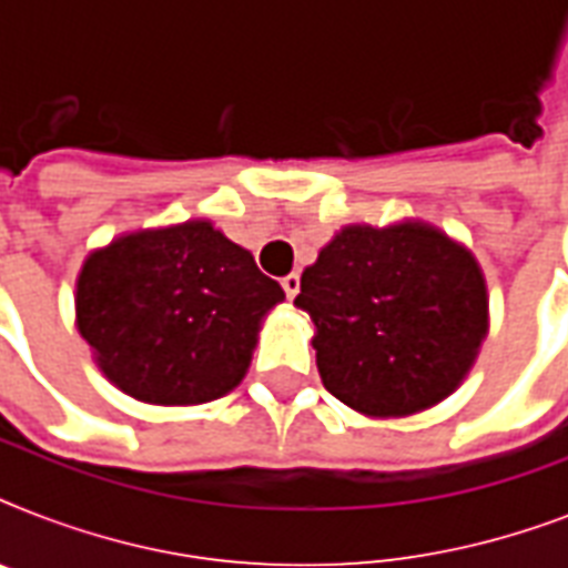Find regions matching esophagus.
<instances>
[{
    "mask_svg": "<svg viewBox=\"0 0 568 568\" xmlns=\"http://www.w3.org/2000/svg\"><path fill=\"white\" fill-rule=\"evenodd\" d=\"M283 292H285V297H288V301H294V297H297V292H301V276H297V274L283 276Z\"/></svg>",
    "mask_w": 568,
    "mask_h": 568,
    "instance_id": "34e87169",
    "label": "esophagus"
}]
</instances>
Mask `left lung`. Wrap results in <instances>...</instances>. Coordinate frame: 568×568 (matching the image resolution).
Wrapping results in <instances>:
<instances>
[{
	"instance_id": "1",
	"label": "left lung",
	"mask_w": 568,
	"mask_h": 568,
	"mask_svg": "<svg viewBox=\"0 0 568 568\" xmlns=\"http://www.w3.org/2000/svg\"><path fill=\"white\" fill-rule=\"evenodd\" d=\"M324 386L365 415H413L463 383L486 338L475 256L427 223L345 226L301 276Z\"/></svg>"
}]
</instances>
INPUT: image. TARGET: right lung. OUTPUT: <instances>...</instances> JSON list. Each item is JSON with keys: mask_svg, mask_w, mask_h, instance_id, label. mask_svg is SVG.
<instances>
[{"mask_svg": "<svg viewBox=\"0 0 568 568\" xmlns=\"http://www.w3.org/2000/svg\"><path fill=\"white\" fill-rule=\"evenodd\" d=\"M209 221L144 230L84 258L75 324L102 374L144 404H205L239 386L258 324L283 301Z\"/></svg>", "mask_w": 568, "mask_h": 568, "instance_id": "obj_1", "label": "right lung"}]
</instances>
